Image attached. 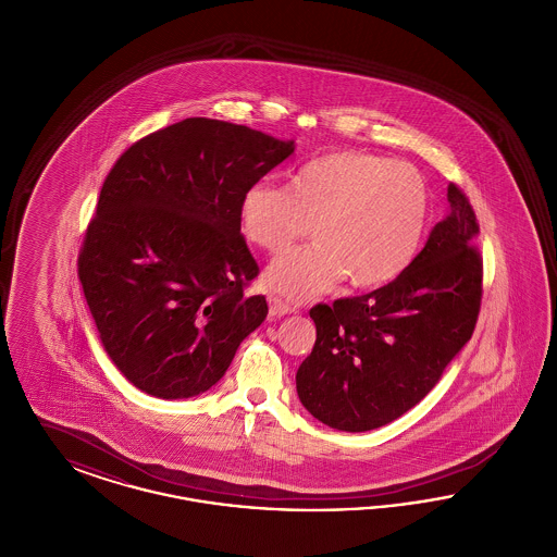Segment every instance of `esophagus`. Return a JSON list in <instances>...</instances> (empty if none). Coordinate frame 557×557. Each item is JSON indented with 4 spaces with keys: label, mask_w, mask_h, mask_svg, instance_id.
<instances>
[{
    "label": "esophagus",
    "mask_w": 557,
    "mask_h": 557,
    "mask_svg": "<svg viewBox=\"0 0 557 557\" xmlns=\"http://www.w3.org/2000/svg\"><path fill=\"white\" fill-rule=\"evenodd\" d=\"M269 313L273 319L284 318L288 313H294V307L284 302L282 298H277V296H269Z\"/></svg>",
    "instance_id": "34e87169"
}]
</instances>
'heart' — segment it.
I'll use <instances>...</instances> for the list:
<instances>
[{
	"instance_id": "1",
	"label": "heart",
	"mask_w": 557,
	"mask_h": 557,
	"mask_svg": "<svg viewBox=\"0 0 557 557\" xmlns=\"http://www.w3.org/2000/svg\"><path fill=\"white\" fill-rule=\"evenodd\" d=\"M239 227L255 246L282 252L313 223V244L267 267L265 284L305 300L346 277L355 290L395 282L411 265L430 219L424 175L405 162L341 150L307 160L288 186L252 184L239 198Z\"/></svg>"
}]
</instances>
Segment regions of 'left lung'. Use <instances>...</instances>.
<instances>
[{
	"label": "left lung",
	"mask_w": 557,
	"mask_h": 557,
	"mask_svg": "<svg viewBox=\"0 0 557 557\" xmlns=\"http://www.w3.org/2000/svg\"><path fill=\"white\" fill-rule=\"evenodd\" d=\"M447 202V216L395 282L311 309L318 341L296 371V393L321 424L343 432L391 424L472 338L482 298L480 230L455 184Z\"/></svg>",
	"instance_id": "left-lung-1"
}]
</instances>
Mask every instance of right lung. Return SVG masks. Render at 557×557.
<instances>
[{"instance_id":"right-lung-1","label":"right lung","mask_w":557,"mask_h":557,"mask_svg":"<svg viewBox=\"0 0 557 557\" xmlns=\"http://www.w3.org/2000/svg\"><path fill=\"white\" fill-rule=\"evenodd\" d=\"M244 125L194 116L135 141L100 191L79 280L102 346L135 388L207 393L267 318L239 234V198L290 157Z\"/></svg>"}]
</instances>
